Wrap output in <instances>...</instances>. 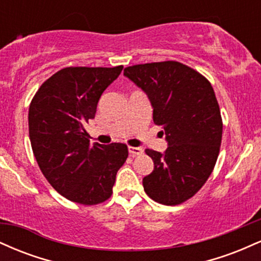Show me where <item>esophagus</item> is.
Returning <instances> with one entry per match:
<instances>
[{
  "instance_id": "1",
  "label": "esophagus",
  "mask_w": 261,
  "mask_h": 261,
  "mask_svg": "<svg viewBox=\"0 0 261 261\" xmlns=\"http://www.w3.org/2000/svg\"><path fill=\"white\" fill-rule=\"evenodd\" d=\"M128 153H130V155H133V157H135V155L142 154L143 149L141 147H133V146H128Z\"/></svg>"
}]
</instances>
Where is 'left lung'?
Returning <instances> with one entry per match:
<instances>
[{"mask_svg": "<svg viewBox=\"0 0 261 261\" xmlns=\"http://www.w3.org/2000/svg\"><path fill=\"white\" fill-rule=\"evenodd\" d=\"M124 74L148 95L154 124L168 142L164 153L145 151L154 168L143 178V189L162 205L182 203L202 188L220 153L223 124L214 88L178 61L128 66Z\"/></svg>", "mask_w": 261, "mask_h": 261, "instance_id": "obj_1", "label": "left lung"}]
</instances>
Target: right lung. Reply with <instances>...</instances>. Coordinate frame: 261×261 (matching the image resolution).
Returning <instances> with one entry per match:
<instances>
[{
  "mask_svg": "<svg viewBox=\"0 0 261 261\" xmlns=\"http://www.w3.org/2000/svg\"><path fill=\"white\" fill-rule=\"evenodd\" d=\"M121 71L122 66L65 67L45 81L31 101L33 153L46 180L70 201H107L128 155L125 143L91 145L86 130L101 93Z\"/></svg>",
  "mask_w": 261,
  "mask_h": 261,
  "instance_id": "add662e5",
  "label": "right lung"
}]
</instances>
